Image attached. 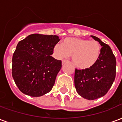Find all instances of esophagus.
Masks as SVG:
<instances>
[{"label": "esophagus", "mask_w": 122, "mask_h": 122, "mask_svg": "<svg viewBox=\"0 0 122 122\" xmlns=\"http://www.w3.org/2000/svg\"><path fill=\"white\" fill-rule=\"evenodd\" d=\"M68 62V60H66V59H63V61H62V64H65L66 63Z\"/></svg>", "instance_id": "obj_1"}]
</instances>
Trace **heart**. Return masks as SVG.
Here are the masks:
<instances>
[{"label":"heart","instance_id":"1","mask_svg":"<svg viewBox=\"0 0 122 122\" xmlns=\"http://www.w3.org/2000/svg\"><path fill=\"white\" fill-rule=\"evenodd\" d=\"M53 53L58 59L72 55V61L75 66L78 69H86L96 63L99 57L101 47L95 40L69 38L64 40L62 45L56 44Z\"/></svg>","mask_w":122,"mask_h":122}]
</instances>
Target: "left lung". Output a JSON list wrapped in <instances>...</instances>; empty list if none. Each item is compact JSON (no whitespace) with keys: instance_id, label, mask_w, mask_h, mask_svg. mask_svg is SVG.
<instances>
[{"instance_id":"8db88e82","label":"left lung","mask_w":122,"mask_h":122,"mask_svg":"<svg viewBox=\"0 0 122 122\" xmlns=\"http://www.w3.org/2000/svg\"><path fill=\"white\" fill-rule=\"evenodd\" d=\"M102 46L99 57L93 66L75 69L74 86L78 93L88 100L104 96L110 90L116 77V57L111 48L99 38L92 36Z\"/></svg>"}]
</instances>
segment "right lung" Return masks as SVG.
I'll return each instance as SVG.
<instances>
[{
  "label": "right lung",
  "mask_w": 122,
  "mask_h": 122,
  "mask_svg": "<svg viewBox=\"0 0 122 122\" xmlns=\"http://www.w3.org/2000/svg\"><path fill=\"white\" fill-rule=\"evenodd\" d=\"M60 39L57 35L32 34L20 41L12 57V74L21 92L31 97L50 92L61 69V60L51 56Z\"/></svg>",
  "instance_id": "1"
}]
</instances>
